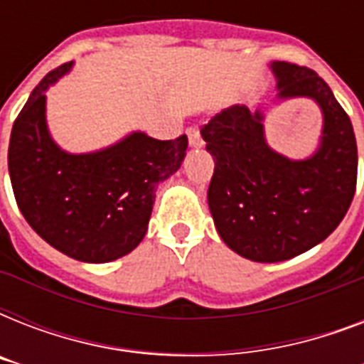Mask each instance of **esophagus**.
Here are the masks:
<instances>
[{
  "label": "esophagus",
  "instance_id": "obj_1",
  "mask_svg": "<svg viewBox=\"0 0 364 364\" xmlns=\"http://www.w3.org/2000/svg\"><path fill=\"white\" fill-rule=\"evenodd\" d=\"M187 136H188V145H191V147L198 149V147H202V145H204V141H202V136H200L198 128H188Z\"/></svg>",
  "mask_w": 364,
  "mask_h": 364
}]
</instances>
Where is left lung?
Wrapping results in <instances>:
<instances>
[{
  "instance_id": "8db88e82",
  "label": "left lung",
  "mask_w": 364,
  "mask_h": 364,
  "mask_svg": "<svg viewBox=\"0 0 364 364\" xmlns=\"http://www.w3.org/2000/svg\"><path fill=\"white\" fill-rule=\"evenodd\" d=\"M276 102L311 100L321 109L319 145L289 159L268 145L264 113L232 105L202 128L215 170L208 205L221 240L255 262H282L316 247L350 210L357 143L350 117L314 70L272 62Z\"/></svg>"
}]
</instances>
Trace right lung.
<instances>
[{
  "mask_svg": "<svg viewBox=\"0 0 364 364\" xmlns=\"http://www.w3.org/2000/svg\"><path fill=\"white\" fill-rule=\"evenodd\" d=\"M73 62L43 77L16 117L9 176L22 215L48 245L81 262H111L147 232L159 183L181 168L188 139L132 132L92 153H68L47 126V90Z\"/></svg>",
  "mask_w": 364,
  "mask_h": 364,
  "instance_id": "right-lung-1",
  "label": "right lung"
}]
</instances>
